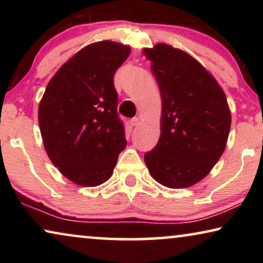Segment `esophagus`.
<instances>
[{
    "mask_svg": "<svg viewBox=\"0 0 263 263\" xmlns=\"http://www.w3.org/2000/svg\"><path fill=\"white\" fill-rule=\"evenodd\" d=\"M129 123H130L132 127H136V125H138V124L140 123V120H139L138 117H134V118H132Z\"/></svg>",
    "mask_w": 263,
    "mask_h": 263,
    "instance_id": "obj_1",
    "label": "esophagus"
}]
</instances>
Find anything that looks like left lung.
<instances>
[{"mask_svg":"<svg viewBox=\"0 0 263 263\" xmlns=\"http://www.w3.org/2000/svg\"><path fill=\"white\" fill-rule=\"evenodd\" d=\"M152 61L161 96L160 138L145 163L152 177L167 188H188L220 159L231 128L228 99L200 62L159 43L143 49Z\"/></svg>","mask_w":263,"mask_h":263,"instance_id":"left-lung-1","label":"left lung"}]
</instances>
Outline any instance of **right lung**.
<instances>
[{"instance_id": "obj_1", "label": "right lung", "mask_w": 263, "mask_h": 263, "mask_svg": "<svg viewBox=\"0 0 263 263\" xmlns=\"http://www.w3.org/2000/svg\"><path fill=\"white\" fill-rule=\"evenodd\" d=\"M129 53V46L111 41L85 46L57 70L39 103L46 153L79 185L106 182L127 145L114 75Z\"/></svg>"}]
</instances>
